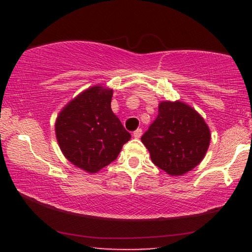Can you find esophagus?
Here are the masks:
<instances>
[{"mask_svg": "<svg viewBox=\"0 0 252 252\" xmlns=\"http://www.w3.org/2000/svg\"><path fill=\"white\" fill-rule=\"evenodd\" d=\"M141 135H142V129L141 128H137L135 132L133 133V136L135 137V139H139V137H141Z\"/></svg>", "mask_w": 252, "mask_h": 252, "instance_id": "1", "label": "esophagus"}]
</instances>
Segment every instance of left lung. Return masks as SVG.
I'll return each instance as SVG.
<instances>
[{
  "mask_svg": "<svg viewBox=\"0 0 252 252\" xmlns=\"http://www.w3.org/2000/svg\"><path fill=\"white\" fill-rule=\"evenodd\" d=\"M210 140L211 134L202 116L180 101L160 102L157 118L141 137L153 163L172 177L197 166Z\"/></svg>",
  "mask_w": 252,
  "mask_h": 252,
  "instance_id": "left-lung-1",
  "label": "left lung"
}]
</instances>
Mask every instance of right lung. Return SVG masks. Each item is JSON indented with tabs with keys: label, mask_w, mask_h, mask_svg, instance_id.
Wrapping results in <instances>:
<instances>
[{
	"label": "right lung",
	"mask_w": 252,
	"mask_h": 252,
	"mask_svg": "<svg viewBox=\"0 0 252 252\" xmlns=\"http://www.w3.org/2000/svg\"><path fill=\"white\" fill-rule=\"evenodd\" d=\"M112 89L93 86L60 112L55 132L62 153L72 164L96 173L117 159L130 134L111 110Z\"/></svg>",
	"instance_id": "right-lung-1"
}]
</instances>
